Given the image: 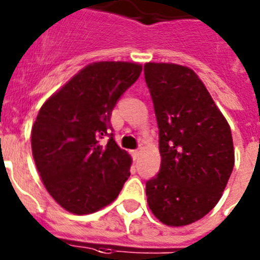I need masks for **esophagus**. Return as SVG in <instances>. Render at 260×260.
<instances>
[{
	"label": "esophagus",
	"mask_w": 260,
	"mask_h": 260,
	"mask_svg": "<svg viewBox=\"0 0 260 260\" xmlns=\"http://www.w3.org/2000/svg\"><path fill=\"white\" fill-rule=\"evenodd\" d=\"M133 156H134L135 160H137V158H139V156H141V151H139V150L133 151Z\"/></svg>",
	"instance_id": "esophagus-1"
}]
</instances>
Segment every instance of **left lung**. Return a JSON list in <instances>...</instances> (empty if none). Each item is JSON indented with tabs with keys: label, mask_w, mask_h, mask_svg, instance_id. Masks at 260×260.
<instances>
[{
	"label": "left lung",
	"mask_w": 260,
	"mask_h": 260,
	"mask_svg": "<svg viewBox=\"0 0 260 260\" xmlns=\"http://www.w3.org/2000/svg\"><path fill=\"white\" fill-rule=\"evenodd\" d=\"M144 78L161 156L160 172L146 183L147 203L168 226L192 224L217 204L233 171L231 127L187 66L147 62Z\"/></svg>",
	"instance_id": "1"
}]
</instances>
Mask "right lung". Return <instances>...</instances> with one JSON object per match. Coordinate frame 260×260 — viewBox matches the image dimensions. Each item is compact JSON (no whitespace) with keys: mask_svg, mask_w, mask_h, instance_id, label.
Masks as SVG:
<instances>
[{"mask_svg":"<svg viewBox=\"0 0 260 260\" xmlns=\"http://www.w3.org/2000/svg\"><path fill=\"white\" fill-rule=\"evenodd\" d=\"M142 73L137 62L100 61L83 68L39 110L31 132L32 156L45 189L63 210L88 215L118 197L132 157L113 135L110 116L119 96Z\"/></svg>","mask_w":260,"mask_h":260,"instance_id":"right-lung-1","label":"right lung"}]
</instances>
